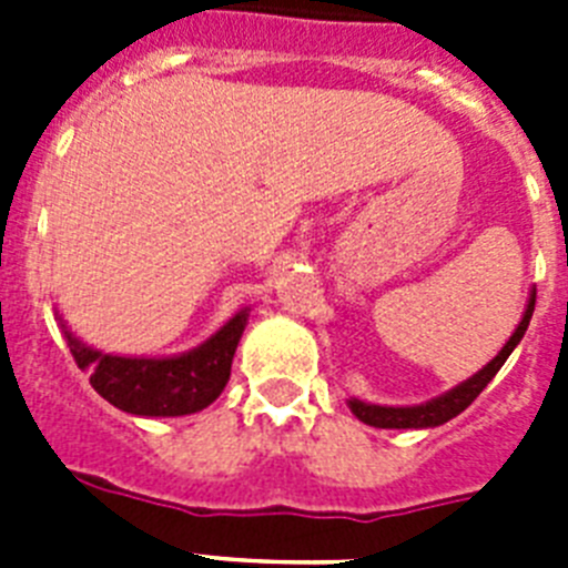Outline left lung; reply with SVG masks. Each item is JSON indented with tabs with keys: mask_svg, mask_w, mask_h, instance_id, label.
Here are the masks:
<instances>
[{
	"mask_svg": "<svg viewBox=\"0 0 568 568\" xmlns=\"http://www.w3.org/2000/svg\"><path fill=\"white\" fill-rule=\"evenodd\" d=\"M531 313H535V290H531L529 301H526L524 318L518 321V327H515V333L509 335V341L500 346V353L495 355L484 369H478L471 378L460 381L458 386H453L449 393L438 395V398L424 400V404H415V406H381V404H366V400H358V398H349L346 404H349L355 418L364 420V424L369 426H378V429H433V426L446 424V420H453L455 415L464 413L466 406L484 393L486 384L498 375V369L506 364L511 349H515V346L520 344V338L526 335Z\"/></svg>",
	"mask_w": 568,
	"mask_h": 568,
	"instance_id": "left-lung-1",
	"label": "left lung"
}]
</instances>
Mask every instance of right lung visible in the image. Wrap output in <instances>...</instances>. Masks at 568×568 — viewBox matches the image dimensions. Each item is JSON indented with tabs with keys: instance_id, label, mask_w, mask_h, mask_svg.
Wrapping results in <instances>:
<instances>
[{
	"instance_id": "obj_1",
	"label": "right lung",
	"mask_w": 568,
	"mask_h": 568,
	"mask_svg": "<svg viewBox=\"0 0 568 568\" xmlns=\"http://www.w3.org/2000/svg\"><path fill=\"white\" fill-rule=\"evenodd\" d=\"M250 307L239 310L224 327L215 329L204 344L187 353L164 355V358H139V355L102 353L70 333L62 321L70 353L79 369L90 373V384L104 400L139 415V418H179V415L202 413L213 404L230 381L235 346L247 327Z\"/></svg>"
}]
</instances>
